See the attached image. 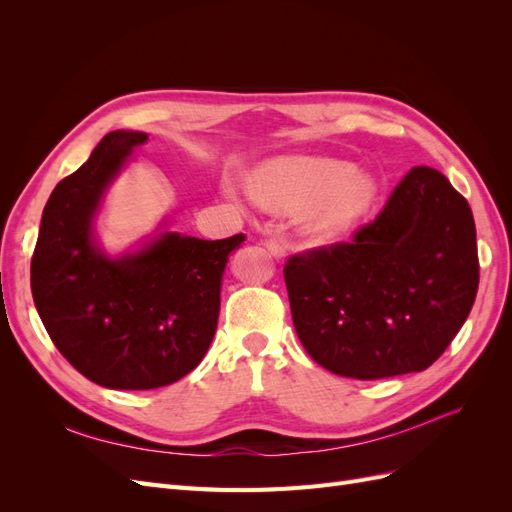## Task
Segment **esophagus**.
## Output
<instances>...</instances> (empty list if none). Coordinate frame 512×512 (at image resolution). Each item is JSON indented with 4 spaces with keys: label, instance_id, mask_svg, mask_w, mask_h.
<instances>
[{
    "label": "esophagus",
    "instance_id": "esophagus-1",
    "mask_svg": "<svg viewBox=\"0 0 512 512\" xmlns=\"http://www.w3.org/2000/svg\"><path fill=\"white\" fill-rule=\"evenodd\" d=\"M265 245H267V250H269L275 258H284V256H286V250H284V243H282V241L269 239Z\"/></svg>",
    "mask_w": 512,
    "mask_h": 512
}]
</instances>
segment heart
<instances>
[{"label":"heart","instance_id":"b5f03b06","mask_svg":"<svg viewBox=\"0 0 512 512\" xmlns=\"http://www.w3.org/2000/svg\"><path fill=\"white\" fill-rule=\"evenodd\" d=\"M262 205L282 213L305 209L303 232L314 241H335L359 222L376 198V183L350 173L346 162L282 158L252 179Z\"/></svg>","mask_w":512,"mask_h":512}]
</instances>
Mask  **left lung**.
Returning a JSON list of instances; mask_svg holds the SVG:
<instances>
[{"instance_id": "left-lung-1", "label": "left lung", "mask_w": 512, "mask_h": 512, "mask_svg": "<svg viewBox=\"0 0 512 512\" xmlns=\"http://www.w3.org/2000/svg\"><path fill=\"white\" fill-rule=\"evenodd\" d=\"M284 280L294 329L324 369L356 380L423 371L476 299L472 209L442 173L416 166L350 243L290 256Z\"/></svg>"}]
</instances>
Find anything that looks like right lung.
Listing matches in <instances>:
<instances>
[{
  "label": "right lung",
  "instance_id": "right-lung-1",
  "mask_svg": "<svg viewBox=\"0 0 512 512\" xmlns=\"http://www.w3.org/2000/svg\"><path fill=\"white\" fill-rule=\"evenodd\" d=\"M147 138L106 134L57 183L32 256V294L46 333L76 371L117 391L160 389L203 361L218 327L228 256L245 241L162 232L119 258L100 250L94 215L102 194Z\"/></svg>",
  "mask_w": 512,
  "mask_h": 512
}]
</instances>
